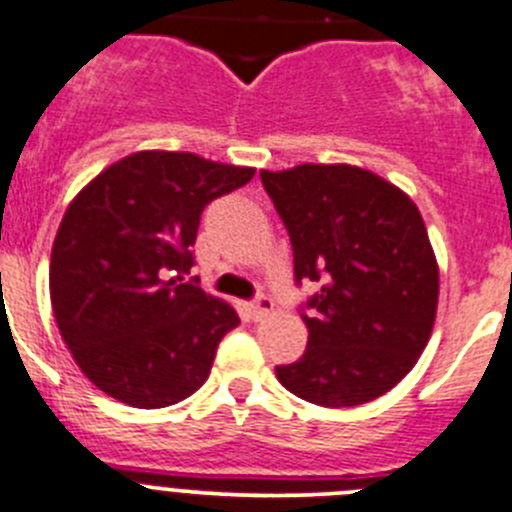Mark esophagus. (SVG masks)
I'll return each mask as SVG.
<instances>
[{
    "label": "esophagus",
    "mask_w": 512,
    "mask_h": 512,
    "mask_svg": "<svg viewBox=\"0 0 512 512\" xmlns=\"http://www.w3.org/2000/svg\"><path fill=\"white\" fill-rule=\"evenodd\" d=\"M273 308H275L273 298H267V296H257L255 301L250 303V311H252V316H255V321H262L265 316H270V313H273Z\"/></svg>",
    "instance_id": "1"
}]
</instances>
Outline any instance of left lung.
Listing matches in <instances>:
<instances>
[{"label":"left lung","instance_id":"obj_1","mask_svg":"<svg viewBox=\"0 0 512 512\" xmlns=\"http://www.w3.org/2000/svg\"><path fill=\"white\" fill-rule=\"evenodd\" d=\"M260 178L290 234L296 283L321 285L303 313L306 352L275 367L280 385L324 408L380 398L434 329L439 265L421 211L357 165L303 163Z\"/></svg>","mask_w":512,"mask_h":512}]
</instances>
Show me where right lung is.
Masks as SVG:
<instances>
[{
	"label": "right lung",
	"mask_w": 512,
	"mask_h": 512,
	"mask_svg": "<svg viewBox=\"0 0 512 512\" xmlns=\"http://www.w3.org/2000/svg\"><path fill=\"white\" fill-rule=\"evenodd\" d=\"M255 168L193 153L140 150L104 168L68 204L50 255V301L63 342L101 393L165 408L206 382L227 301L186 280L201 211Z\"/></svg>",
	"instance_id": "1"
}]
</instances>
